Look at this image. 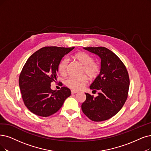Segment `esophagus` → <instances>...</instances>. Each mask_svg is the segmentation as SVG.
Instances as JSON below:
<instances>
[{"label": "esophagus", "instance_id": "obj_1", "mask_svg": "<svg viewBox=\"0 0 151 151\" xmlns=\"http://www.w3.org/2000/svg\"><path fill=\"white\" fill-rule=\"evenodd\" d=\"M78 92L77 91H76V90H71V93L72 94H75V93H77Z\"/></svg>", "mask_w": 151, "mask_h": 151}]
</instances>
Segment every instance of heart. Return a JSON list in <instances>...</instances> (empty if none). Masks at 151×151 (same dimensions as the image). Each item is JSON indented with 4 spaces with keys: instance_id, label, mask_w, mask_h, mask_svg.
Returning a JSON list of instances; mask_svg holds the SVG:
<instances>
[{
    "instance_id": "obj_1",
    "label": "heart",
    "mask_w": 151,
    "mask_h": 151,
    "mask_svg": "<svg viewBox=\"0 0 151 151\" xmlns=\"http://www.w3.org/2000/svg\"><path fill=\"white\" fill-rule=\"evenodd\" d=\"M76 62L82 65L81 74H86L90 79H94L99 76L100 72V66L93 61L92 56L84 52H78L72 56ZM68 68V60L63 59L58 64V71L64 76L67 72ZM83 75L80 77H69L66 79L65 83L71 89L78 90L81 89L88 82L87 77Z\"/></svg>"
}]
</instances>
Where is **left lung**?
I'll list each match as a JSON object with an SVG mask.
<instances>
[{
  "label": "left lung",
  "mask_w": 151,
  "mask_h": 151,
  "mask_svg": "<svg viewBox=\"0 0 151 151\" xmlns=\"http://www.w3.org/2000/svg\"><path fill=\"white\" fill-rule=\"evenodd\" d=\"M101 59L99 75L90 88L100 90L96 97L86 93V100L82 104L83 113L93 122L111 118L122 109L128 97L129 79L127 69L120 59L105 47H83Z\"/></svg>",
  "instance_id": "obj_1"
}]
</instances>
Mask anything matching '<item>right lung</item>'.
I'll use <instances>...</instances> for the list:
<instances>
[{
	"label": "right lung",
	"mask_w": 151,
	"mask_h": 151,
	"mask_svg": "<svg viewBox=\"0 0 151 151\" xmlns=\"http://www.w3.org/2000/svg\"><path fill=\"white\" fill-rule=\"evenodd\" d=\"M74 48L46 46L28 59L20 75L19 86L24 104L33 113L43 117L52 115L70 95L69 88L53 90L51 83L57 80L59 62Z\"/></svg>",
	"instance_id": "obj_1"
}]
</instances>
